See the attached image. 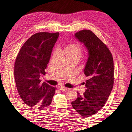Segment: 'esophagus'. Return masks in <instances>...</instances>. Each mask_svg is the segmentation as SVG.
I'll return each mask as SVG.
<instances>
[{
    "label": "esophagus",
    "instance_id": "1",
    "mask_svg": "<svg viewBox=\"0 0 132 132\" xmlns=\"http://www.w3.org/2000/svg\"><path fill=\"white\" fill-rule=\"evenodd\" d=\"M59 88H60V90L62 91H68L70 90V88L64 87H62V86L59 87Z\"/></svg>",
    "mask_w": 132,
    "mask_h": 132
}]
</instances>
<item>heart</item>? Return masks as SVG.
Listing matches in <instances>:
<instances>
[{
  "mask_svg": "<svg viewBox=\"0 0 132 132\" xmlns=\"http://www.w3.org/2000/svg\"><path fill=\"white\" fill-rule=\"evenodd\" d=\"M64 52L66 55H77L80 57L82 54V49L78 45L73 44L67 46L64 49Z\"/></svg>",
  "mask_w": 132,
  "mask_h": 132,
  "instance_id": "obj_1",
  "label": "heart"
}]
</instances>
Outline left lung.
Listing matches in <instances>:
<instances>
[{
    "label": "left lung",
    "mask_w": 132,
    "mask_h": 132,
    "mask_svg": "<svg viewBox=\"0 0 132 132\" xmlns=\"http://www.w3.org/2000/svg\"><path fill=\"white\" fill-rule=\"evenodd\" d=\"M74 36L88 51L84 69L88 79L84 83L86 89L83 95L78 92L77 99L71 105L81 116L87 117L97 112L108 99L114 82L113 60L107 46L91 30H80Z\"/></svg>",
    "instance_id": "1"
}]
</instances>
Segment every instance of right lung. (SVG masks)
Wrapping results in <instances>:
<instances>
[{
  "mask_svg": "<svg viewBox=\"0 0 132 132\" xmlns=\"http://www.w3.org/2000/svg\"><path fill=\"white\" fill-rule=\"evenodd\" d=\"M59 33L40 32L24 44L15 62L14 76L18 91L24 103L35 111H42L50 105L56 88L40 77L45 75L53 47Z\"/></svg>",
  "mask_w": 132,
  "mask_h": 132,
  "instance_id": "obj_1",
  "label": "right lung"
}]
</instances>
